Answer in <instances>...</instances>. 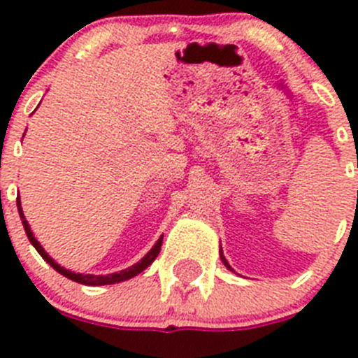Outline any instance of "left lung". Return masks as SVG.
Returning a JSON list of instances; mask_svg holds the SVG:
<instances>
[{"mask_svg": "<svg viewBox=\"0 0 358 358\" xmlns=\"http://www.w3.org/2000/svg\"><path fill=\"white\" fill-rule=\"evenodd\" d=\"M221 260H223V262H224V266H227V267H228V269H231V267H230V266H228V262H227V260H224V257H223V255H221Z\"/></svg>", "mask_w": 358, "mask_h": 358, "instance_id": "left-lung-1", "label": "left lung"}]
</instances>
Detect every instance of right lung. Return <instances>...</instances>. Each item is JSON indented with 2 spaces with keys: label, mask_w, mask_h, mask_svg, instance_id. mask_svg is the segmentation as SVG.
I'll use <instances>...</instances> for the list:
<instances>
[{
  "label": "right lung",
  "mask_w": 358,
  "mask_h": 358,
  "mask_svg": "<svg viewBox=\"0 0 358 358\" xmlns=\"http://www.w3.org/2000/svg\"><path fill=\"white\" fill-rule=\"evenodd\" d=\"M17 210H19V215H21L22 219V227H24V231H27L28 239H30V243L34 244L35 250L38 251V255L43 257L44 260H46L48 264H50L51 267H53L55 271H59L60 275H64L66 278L73 280V282H78V283H83V285H108V283H117V282H124V280L128 278H134V276H137L139 273H143L144 269H146L148 266H150L153 260L159 257L160 253V246H162V237H160L159 241H157V244L150 250V253H148L146 257H144L143 260H139L137 264H134L131 267H128V269H123V271L119 273H112V275H107V276H99V275H80V273H73L69 271V269H64V267H60L59 264L55 262L53 259H51L50 255H48L46 251H44V248L41 246V244L37 243V239L34 237V234H31L30 230V224H28V221L24 219V214H22V208H21V201H19L17 198Z\"/></svg>",
  "instance_id": "1"
}]
</instances>
